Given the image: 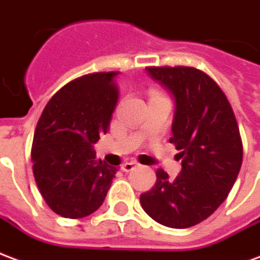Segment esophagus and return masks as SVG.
Returning a JSON list of instances; mask_svg holds the SVG:
<instances>
[{"label": "esophagus", "instance_id": "esophagus-1", "mask_svg": "<svg viewBox=\"0 0 260 260\" xmlns=\"http://www.w3.org/2000/svg\"><path fill=\"white\" fill-rule=\"evenodd\" d=\"M138 166V162L136 160H130V162H126V164L122 165L123 172H132L133 169H136Z\"/></svg>", "mask_w": 260, "mask_h": 260}]
</instances>
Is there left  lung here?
Returning a JSON list of instances; mask_svg holds the SVG:
<instances>
[{"instance_id":"1","label":"left lung","mask_w":260,"mask_h":260,"mask_svg":"<svg viewBox=\"0 0 260 260\" xmlns=\"http://www.w3.org/2000/svg\"><path fill=\"white\" fill-rule=\"evenodd\" d=\"M153 80L176 102L169 141L179 149L181 172L174 180L156 170V183L140 195L145 213L172 229L208 219L226 200L242 164V141L234 112L212 77L191 66H148Z\"/></svg>"}]
</instances>
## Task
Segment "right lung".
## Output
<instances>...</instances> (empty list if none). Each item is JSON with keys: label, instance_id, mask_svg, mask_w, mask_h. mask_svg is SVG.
<instances>
[{"label": "right lung", "instance_id": "add662e5", "mask_svg": "<svg viewBox=\"0 0 260 260\" xmlns=\"http://www.w3.org/2000/svg\"><path fill=\"white\" fill-rule=\"evenodd\" d=\"M116 75L98 72L69 81L39 119L31 147L34 179L45 204L62 217L95 212L117 172L92 149L108 132L119 100Z\"/></svg>", "mask_w": 260, "mask_h": 260}]
</instances>
